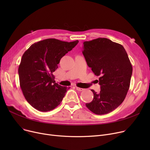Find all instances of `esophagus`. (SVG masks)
<instances>
[{"instance_id":"1","label":"esophagus","mask_w":150,"mask_h":150,"mask_svg":"<svg viewBox=\"0 0 150 150\" xmlns=\"http://www.w3.org/2000/svg\"><path fill=\"white\" fill-rule=\"evenodd\" d=\"M76 89H77V91H84V89H83V88H78V87H76Z\"/></svg>"}]
</instances>
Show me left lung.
Masks as SVG:
<instances>
[{
  "instance_id": "8db88e82",
  "label": "left lung",
  "mask_w": 150,
  "mask_h": 150,
  "mask_svg": "<svg viewBox=\"0 0 150 150\" xmlns=\"http://www.w3.org/2000/svg\"><path fill=\"white\" fill-rule=\"evenodd\" d=\"M83 54L88 66L99 76L100 92L92 89L93 99L86 106L97 115L119 107L129 90L132 67L124 47L109 39L99 38L83 42Z\"/></svg>"
}]
</instances>
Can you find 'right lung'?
I'll return each mask as SVG.
<instances>
[{
  "label": "right lung",
  "instance_id": "1",
  "mask_svg": "<svg viewBox=\"0 0 150 150\" xmlns=\"http://www.w3.org/2000/svg\"><path fill=\"white\" fill-rule=\"evenodd\" d=\"M78 43L50 38L31 45L23 54L19 66L20 86L28 103L39 111L57 107L67 88L55 83L53 75L62 57Z\"/></svg>",
  "mask_w": 150,
  "mask_h": 150
}]
</instances>
